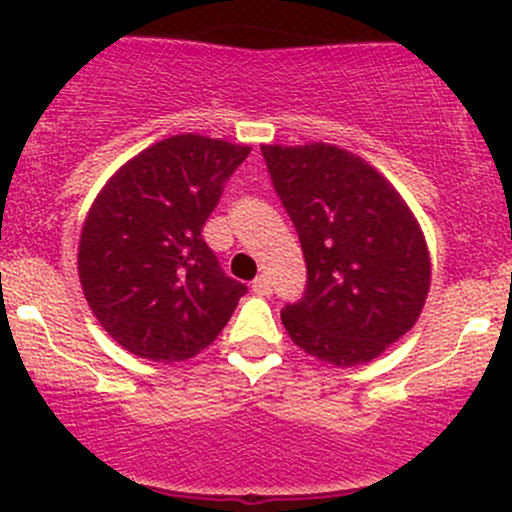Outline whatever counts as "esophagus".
<instances>
[{
	"mask_svg": "<svg viewBox=\"0 0 512 512\" xmlns=\"http://www.w3.org/2000/svg\"><path fill=\"white\" fill-rule=\"evenodd\" d=\"M251 288H254V293H258V295H271V291H273L271 278L258 276V278H254V283H251Z\"/></svg>",
	"mask_w": 512,
	"mask_h": 512,
	"instance_id": "1",
	"label": "esophagus"
}]
</instances>
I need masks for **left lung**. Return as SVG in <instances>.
Listing matches in <instances>:
<instances>
[{
  "mask_svg": "<svg viewBox=\"0 0 512 512\" xmlns=\"http://www.w3.org/2000/svg\"><path fill=\"white\" fill-rule=\"evenodd\" d=\"M308 268L281 310L300 350L365 365L414 328L431 286L424 234L397 189L362 157L325 142L261 145Z\"/></svg>",
  "mask_w": 512,
  "mask_h": 512,
  "instance_id": "8db88e82",
  "label": "left lung"
}]
</instances>
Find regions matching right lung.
<instances>
[{"label":"right lung","instance_id":"right-lung-1","mask_svg":"<svg viewBox=\"0 0 512 512\" xmlns=\"http://www.w3.org/2000/svg\"><path fill=\"white\" fill-rule=\"evenodd\" d=\"M251 147L204 135L150 145L108 179L83 221L78 276L103 330L133 355L182 362L212 345L244 283L202 239Z\"/></svg>","mask_w":512,"mask_h":512}]
</instances>
